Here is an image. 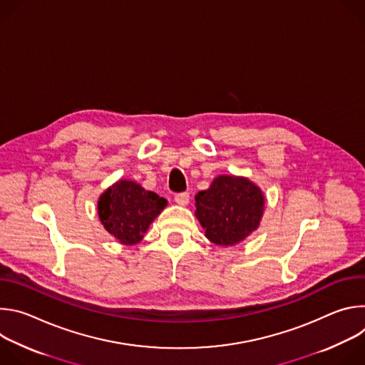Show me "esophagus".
<instances>
[{
  "mask_svg": "<svg viewBox=\"0 0 365 365\" xmlns=\"http://www.w3.org/2000/svg\"><path fill=\"white\" fill-rule=\"evenodd\" d=\"M175 202L179 203V205H182V206L187 205V202H189V193H187V192L176 193V195H175Z\"/></svg>",
  "mask_w": 365,
  "mask_h": 365,
  "instance_id": "obj_1",
  "label": "esophagus"
}]
</instances>
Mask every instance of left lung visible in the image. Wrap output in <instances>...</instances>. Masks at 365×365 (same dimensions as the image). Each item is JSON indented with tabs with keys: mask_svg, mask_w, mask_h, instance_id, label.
Instances as JSON below:
<instances>
[{
	"mask_svg": "<svg viewBox=\"0 0 365 365\" xmlns=\"http://www.w3.org/2000/svg\"><path fill=\"white\" fill-rule=\"evenodd\" d=\"M196 218L206 238L217 245H235L257 230L264 196L245 178L220 176L196 195Z\"/></svg>",
	"mask_w": 365,
	"mask_h": 365,
	"instance_id": "obj_1",
	"label": "left lung"
}]
</instances>
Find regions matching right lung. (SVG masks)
Here are the masks:
<instances>
[{
  "mask_svg": "<svg viewBox=\"0 0 365 365\" xmlns=\"http://www.w3.org/2000/svg\"><path fill=\"white\" fill-rule=\"evenodd\" d=\"M166 199L135 182L120 180L98 200V215L106 230L125 245L137 244L166 206Z\"/></svg>",
  "mask_w": 365,
  "mask_h": 365,
  "instance_id": "add662e5",
  "label": "right lung"
}]
</instances>
